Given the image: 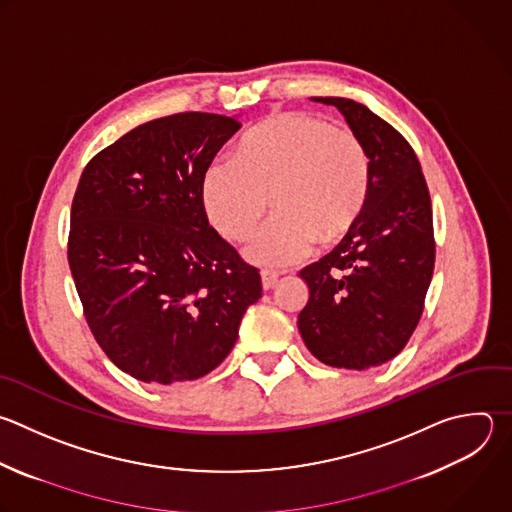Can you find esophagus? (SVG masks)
<instances>
[{
    "label": "esophagus",
    "mask_w": 512,
    "mask_h": 512,
    "mask_svg": "<svg viewBox=\"0 0 512 512\" xmlns=\"http://www.w3.org/2000/svg\"><path fill=\"white\" fill-rule=\"evenodd\" d=\"M277 279H279V275H277V273H273V271H263V273H261L263 289H265V291L273 289V287H275V283H277Z\"/></svg>",
    "instance_id": "34e87169"
}]
</instances>
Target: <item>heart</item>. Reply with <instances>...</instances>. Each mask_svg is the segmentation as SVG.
<instances>
[{
	"instance_id": "b5f03b06",
	"label": "heart",
	"mask_w": 512,
	"mask_h": 512,
	"mask_svg": "<svg viewBox=\"0 0 512 512\" xmlns=\"http://www.w3.org/2000/svg\"><path fill=\"white\" fill-rule=\"evenodd\" d=\"M372 168L362 138L307 112H281L237 142L235 158H217L203 177V203L215 229L251 237L271 199L273 219L247 253L265 267L301 261L317 241H342L370 197Z\"/></svg>"
}]
</instances>
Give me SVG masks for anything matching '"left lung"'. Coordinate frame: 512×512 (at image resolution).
Instances as JSON below:
<instances>
[{
    "instance_id": "left-lung-1",
    "label": "left lung",
    "mask_w": 512,
    "mask_h": 512,
    "mask_svg": "<svg viewBox=\"0 0 512 512\" xmlns=\"http://www.w3.org/2000/svg\"><path fill=\"white\" fill-rule=\"evenodd\" d=\"M344 114L370 156V197L354 229L301 269L309 285L297 325L323 364L370 370L412 337L434 273L432 203L420 160L386 120L348 98H313Z\"/></svg>"
}]
</instances>
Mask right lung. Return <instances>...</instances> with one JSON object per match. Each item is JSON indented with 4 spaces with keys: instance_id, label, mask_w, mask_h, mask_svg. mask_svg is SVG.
<instances>
[{
    "instance_id": "obj_1",
    "label": "right lung",
    "mask_w": 512,
    "mask_h": 512,
    "mask_svg": "<svg viewBox=\"0 0 512 512\" xmlns=\"http://www.w3.org/2000/svg\"><path fill=\"white\" fill-rule=\"evenodd\" d=\"M237 118L181 112L126 132L80 177L68 263L110 362L146 384L207 376L261 297L259 269L211 225L203 177Z\"/></svg>"
}]
</instances>
